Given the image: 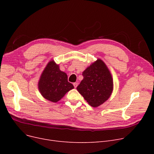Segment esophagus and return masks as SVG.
Masks as SVG:
<instances>
[{
    "mask_svg": "<svg viewBox=\"0 0 154 154\" xmlns=\"http://www.w3.org/2000/svg\"><path fill=\"white\" fill-rule=\"evenodd\" d=\"M73 85H74V87H75V88H76V87H77V85H78V83H77V82H74V84H73Z\"/></svg>",
    "mask_w": 154,
    "mask_h": 154,
    "instance_id": "34e87169",
    "label": "esophagus"
}]
</instances>
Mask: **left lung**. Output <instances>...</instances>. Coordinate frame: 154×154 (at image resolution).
<instances>
[{
	"mask_svg": "<svg viewBox=\"0 0 154 154\" xmlns=\"http://www.w3.org/2000/svg\"><path fill=\"white\" fill-rule=\"evenodd\" d=\"M83 80L77 89L92 107L106 102L113 90L112 77L106 65L100 59L93 63L82 73Z\"/></svg>",
	"mask_w": 154,
	"mask_h": 154,
	"instance_id": "left-lung-1",
	"label": "left lung"
}]
</instances>
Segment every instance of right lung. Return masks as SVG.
<instances>
[{
  "label": "right lung",
  "mask_w": 154,
  "mask_h": 154,
  "mask_svg": "<svg viewBox=\"0 0 154 154\" xmlns=\"http://www.w3.org/2000/svg\"><path fill=\"white\" fill-rule=\"evenodd\" d=\"M74 87L68 82L67 75L53 60L48 63L40 76L38 89L45 99L52 102L60 100Z\"/></svg>",
  "instance_id": "add662e5"
}]
</instances>
